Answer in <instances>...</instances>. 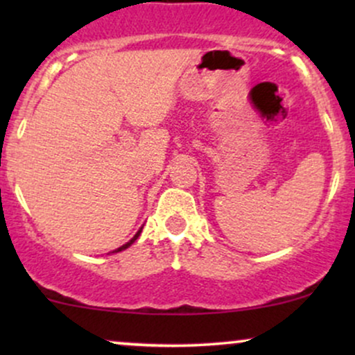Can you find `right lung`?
<instances>
[{
	"label": "right lung",
	"instance_id": "right-lung-1",
	"mask_svg": "<svg viewBox=\"0 0 355 355\" xmlns=\"http://www.w3.org/2000/svg\"><path fill=\"white\" fill-rule=\"evenodd\" d=\"M141 229H144V227H141ZM141 229L137 232V234H135V237H133L132 240H130V242H126V243H125V245L118 247V248H116V250H113V252H112V254H115V252H121V250H125V248H128L130 245H132V243H133V242H135V240H137L138 237H140V234H141Z\"/></svg>",
	"mask_w": 355,
	"mask_h": 355
}]
</instances>
